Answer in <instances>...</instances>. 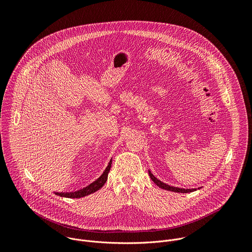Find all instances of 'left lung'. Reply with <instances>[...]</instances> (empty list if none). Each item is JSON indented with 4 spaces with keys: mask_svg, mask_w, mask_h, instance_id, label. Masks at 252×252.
<instances>
[{
    "mask_svg": "<svg viewBox=\"0 0 252 252\" xmlns=\"http://www.w3.org/2000/svg\"><path fill=\"white\" fill-rule=\"evenodd\" d=\"M149 174L151 176V178L153 179V182L158 186L159 187L160 189H165V190H169V191H174V192H181V193H188V192H192V191H195L196 189H179V188H175V187H171V186H168L162 182H160L159 179H158L152 172L151 170H149ZM200 188H198L197 189H199Z\"/></svg>",
    "mask_w": 252,
    "mask_h": 252,
    "instance_id": "1",
    "label": "left lung"
}]
</instances>
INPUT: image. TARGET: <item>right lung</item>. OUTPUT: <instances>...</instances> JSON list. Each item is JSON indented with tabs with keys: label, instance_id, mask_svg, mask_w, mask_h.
Listing matches in <instances>:
<instances>
[{
	"label": "right lung",
	"instance_id": "add662e5",
	"mask_svg": "<svg viewBox=\"0 0 252 252\" xmlns=\"http://www.w3.org/2000/svg\"><path fill=\"white\" fill-rule=\"evenodd\" d=\"M111 166H112V159L110 160L109 165L106 166V168L104 169L102 174L96 179V181H94V183H92L91 185H89L88 187H86L80 190H77L74 192H55V193L62 197H67V198H81V197H84L91 193H94L96 190H98L99 189H101L103 187V185L105 184L106 179H107V174H109Z\"/></svg>",
	"mask_w": 252,
	"mask_h": 252
}]
</instances>
